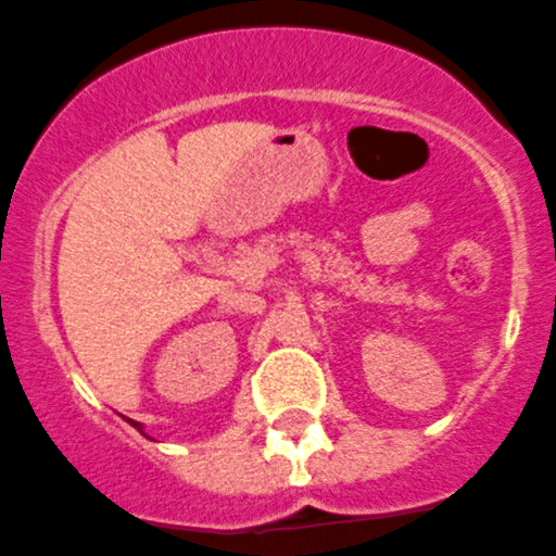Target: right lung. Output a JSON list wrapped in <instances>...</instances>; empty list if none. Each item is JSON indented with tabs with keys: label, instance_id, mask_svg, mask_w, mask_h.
Wrapping results in <instances>:
<instances>
[{
	"label": "right lung",
	"instance_id": "obj_1",
	"mask_svg": "<svg viewBox=\"0 0 556 556\" xmlns=\"http://www.w3.org/2000/svg\"><path fill=\"white\" fill-rule=\"evenodd\" d=\"M128 422H131V425H134V428H137V430H139V433H142V435H144V430H142V425H139V422H134V419H128Z\"/></svg>",
	"mask_w": 556,
	"mask_h": 556
}]
</instances>
